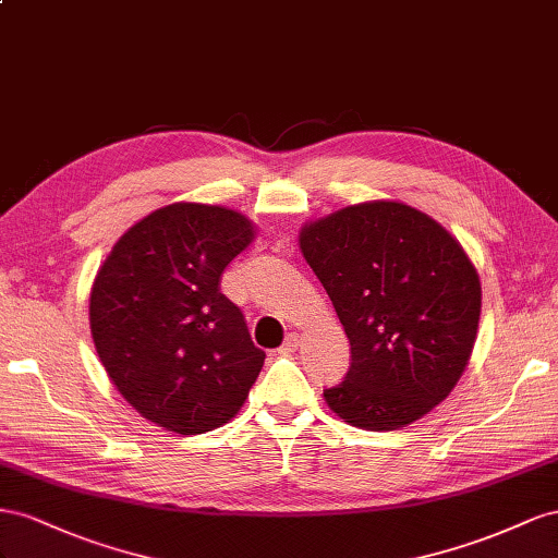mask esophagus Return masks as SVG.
Returning <instances> with one entry per match:
<instances>
[{
    "mask_svg": "<svg viewBox=\"0 0 558 558\" xmlns=\"http://www.w3.org/2000/svg\"><path fill=\"white\" fill-rule=\"evenodd\" d=\"M299 343H301V339H299V333H290V337H288V339H284V343L280 345V350H278V353H280V355H292V353H294V350L299 348Z\"/></svg>",
    "mask_w": 558,
    "mask_h": 558,
    "instance_id": "1",
    "label": "esophagus"
}]
</instances>
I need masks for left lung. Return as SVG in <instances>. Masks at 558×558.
I'll list each match as a JSON object with an SVG mask.
<instances>
[{
  "label": "left lung",
  "mask_w": 558,
  "mask_h": 558,
  "mask_svg": "<svg viewBox=\"0 0 558 558\" xmlns=\"http://www.w3.org/2000/svg\"><path fill=\"white\" fill-rule=\"evenodd\" d=\"M350 341V369L325 390L345 423L384 433L449 397L476 341L482 284L463 245L397 201L348 205L299 233Z\"/></svg>",
  "instance_id": "obj_1"
}]
</instances>
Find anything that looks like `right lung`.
<instances>
[{
	"mask_svg": "<svg viewBox=\"0 0 558 558\" xmlns=\"http://www.w3.org/2000/svg\"><path fill=\"white\" fill-rule=\"evenodd\" d=\"M254 238L221 205L172 203L125 231L90 288V333L111 384L137 413L178 435L229 423L266 353L219 292Z\"/></svg>",
	"mask_w": 558,
	"mask_h": 558,
	"instance_id": "right-lung-1",
	"label": "right lung"
}]
</instances>
